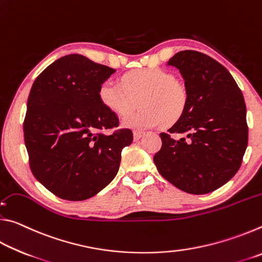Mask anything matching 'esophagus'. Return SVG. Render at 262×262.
<instances>
[{"label":"esophagus","instance_id":"obj_1","mask_svg":"<svg viewBox=\"0 0 262 262\" xmlns=\"http://www.w3.org/2000/svg\"><path fill=\"white\" fill-rule=\"evenodd\" d=\"M144 135L143 132H140V130H135L134 132V141H139L142 136Z\"/></svg>","mask_w":262,"mask_h":262}]
</instances>
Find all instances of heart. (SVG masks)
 Segmentation results:
<instances>
[{
    "label": "heart",
    "mask_w": 262,
    "mask_h": 262,
    "mask_svg": "<svg viewBox=\"0 0 262 262\" xmlns=\"http://www.w3.org/2000/svg\"><path fill=\"white\" fill-rule=\"evenodd\" d=\"M98 94L101 104L120 117L133 112L140 103L142 108L122 121L125 127L135 129L173 125L187 105L185 89L173 74L162 69L135 70L126 74L121 82L106 79Z\"/></svg>",
    "instance_id": "1"
}]
</instances>
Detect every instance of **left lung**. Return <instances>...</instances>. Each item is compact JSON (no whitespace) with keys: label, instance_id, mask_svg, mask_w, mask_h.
I'll use <instances>...</instances> for the list:
<instances>
[{"label":"left lung","instance_id":"1","mask_svg":"<svg viewBox=\"0 0 262 262\" xmlns=\"http://www.w3.org/2000/svg\"><path fill=\"white\" fill-rule=\"evenodd\" d=\"M167 66L179 69L187 105L183 117L159 134L163 144L155 165L186 193H210L242 165L248 140L245 100L229 70L203 53L178 52Z\"/></svg>","mask_w":262,"mask_h":262}]
</instances>
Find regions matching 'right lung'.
Segmentation results:
<instances>
[{
    "label": "right lung",
    "instance_id": "obj_1",
    "mask_svg": "<svg viewBox=\"0 0 262 262\" xmlns=\"http://www.w3.org/2000/svg\"><path fill=\"white\" fill-rule=\"evenodd\" d=\"M115 70L81 54L62 56L35 78L28 98L24 141L39 183L63 200L95 196L114 179L130 129L99 99V86Z\"/></svg>",
    "mask_w": 262,
    "mask_h": 262
}]
</instances>
